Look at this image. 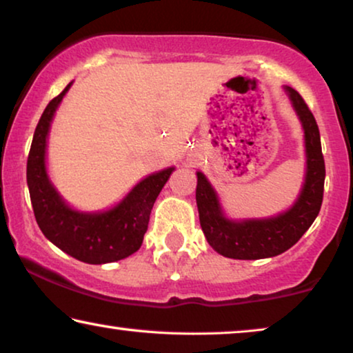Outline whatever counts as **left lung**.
I'll use <instances>...</instances> for the list:
<instances>
[{
	"mask_svg": "<svg viewBox=\"0 0 353 353\" xmlns=\"http://www.w3.org/2000/svg\"><path fill=\"white\" fill-rule=\"evenodd\" d=\"M285 90L303 124L307 148V176L302 194L292 208L276 218L234 223L224 218L210 182L203 174L196 172L199 182L195 196L201 231L210 245L223 256L234 260H260L279 255L300 241L321 210L326 168L318 124L302 95L290 87H285Z\"/></svg>",
	"mask_w": 353,
	"mask_h": 353,
	"instance_id": "obj_1",
	"label": "left lung"
}]
</instances>
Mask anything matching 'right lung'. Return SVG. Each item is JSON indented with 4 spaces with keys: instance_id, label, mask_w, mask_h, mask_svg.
I'll return each mask as SVG.
<instances>
[{
    "instance_id": "right-lung-1",
    "label": "right lung",
    "mask_w": 353,
    "mask_h": 353,
    "mask_svg": "<svg viewBox=\"0 0 353 353\" xmlns=\"http://www.w3.org/2000/svg\"><path fill=\"white\" fill-rule=\"evenodd\" d=\"M69 87L70 83L48 103L37 124L27 158V184L37 224L45 237L77 260L103 265L122 260L139 250L148 229L154 200L174 168L148 176L116 208L105 213L88 214L70 210L50 184L45 169L50 122Z\"/></svg>"
}]
</instances>
